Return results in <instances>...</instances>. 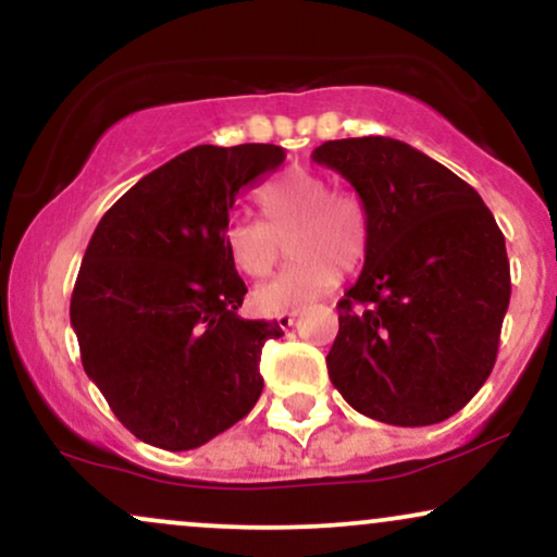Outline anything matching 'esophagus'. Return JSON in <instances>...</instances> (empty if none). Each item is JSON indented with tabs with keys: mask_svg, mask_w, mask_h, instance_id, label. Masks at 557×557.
Wrapping results in <instances>:
<instances>
[{
	"mask_svg": "<svg viewBox=\"0 0 557 557\" xmlns=\"http://www.w3.org/2000/svg\"><path fill=\"white\" fill-rule=\"evenodd\" d=\"M298 314H300V309H293V311H280V314H277V324H280V327H283V330L293 327V324H296Z\"/></svg>",
	"mask_w": 557,
	"mask_h": 557,
	"instance_id": "obj_1",
	"label": "esophagus"
}]
</instances>
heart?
Listing matches in <instances>:
<instances>
[{
	"instance_id": "1",
	"label": "heart",
	"mask_w": 557,
	"mask_h": 557,
	"mask_svg": "<svg viewBox=\"0 0 557 557\" xmlns=\"http://www.w3.org/2000/svg\"><path fill=\"white\" fill-rule=\"evenodd\" d=\"M257 201L267 222L230 216L222 240L227 257L248 277H264L290 238L293 261L253 290L264 311H293L332 290L341 272L359 270L369 251V216L350 194L309 168H290L261 185Z\"/></svg>"
}]
</instances>
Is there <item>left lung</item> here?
<instances>
[{"instance_id":"left-lung-1","label":"left lung","mask_w":557,"mask_h":557,"mask_svg":"<svg viewBox=\"0 0 557 557\" xmlns=\"http://www.w3.org/2000/svg\"><path fill=\"white\" fill-rule=\"evenodd\" d=\"M311 159L341 172L369 216L363 270L337 304L332 385L385 424L450 419L487 382L508 311L495 216L456 172L403 140H327Z\"/></svg>"}]
</instances>
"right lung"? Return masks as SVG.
Here are the masks:
<instances>
[{
  "label": "right lung",
  "instance_id": "right-lung-1",
  "mask_svg": "<svg viewBox=\"0 0 557 557\" xmlns=\"http://www.w3.org/2000/svg\"><path fill=\"white\" fill-rule=\"evenodd\" d=\"M283 146H196L133 185L83 257L70 324L88 380L144 443L194 450L257 406L277 322L238 317L246 283L222 230Z\"/></svg>",
  "mask_w": 557,
  "mask_h": 557
}]
</instances>
